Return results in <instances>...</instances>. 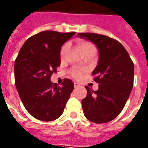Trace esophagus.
<instances>
[{
    "instance_id": "34e87169",
    "label": "esophagus",
    "mask_w": 148,
    "mask_h": 148,
    "mask_svg": "<svg viewBox=\"0 0 148 148\" xmlns=\"http://www.w3.org/2000/svg\"><path fill=\"white\" fill-rule=\"evenodd\" d=\"M74 86H75V88H78L81 86V85L78 83H77V82H74Z\"/></svg>"
}]
</instances>
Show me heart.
I'll use <instances>...</instances> for the list:
<instances>
[{
	"mask_svg": "<svg viewBox=\"0 0 148 148\" xmlns=\"http://www.w3.org/2000/svg\"><path fill=\"white\" fill-rule=\"evenodd\" d=\"M78 45L79 46V47L81 48V50L82 51V52L84 53V54L86 53V52L89 51H92V50H95V47H94L92 44L88 42L83 41V40H79L78 41ZM67 45H64L63 47H62V50H61V56H63L64 55L65 52L67 51ZM73 75L75 77V78H78V77L81 75V73L78 71H73Z\"/></svg>",
	"mask_w": 148,
	"mask_h": 148,
	"instance_id": "heart-1",
	"label": "heart"
}]
</instances>
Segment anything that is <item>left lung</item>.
Here are the masks:
<instances>
[{
    "label": "left lung",
    "instance_id": "obj_1",
    "mask_svg": "<svg viewBox=\"0 0 148 148\" xmlns=\"http://www.w3.org/2000/svg\"><path fill=\"white\" fill-rule=\"evenodd\" d=\"M77 37L94 43L99 53L92 71L98 89L85 86L87 95L81 101L84 114L95 123L112 121L122 112L133 89L134 63L123 45L112 38L93 33H78Z\"/></svg>",
    "mask_w": 148,
    "mask_h": 148
}]
</instances>
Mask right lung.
Wrapping results in <instances>:
<instances>
[{"mask_svg": "<svg viewBox=\"0 0 148 148\" xmlns=\"http://www.w3.org/2000/svg\"><path fill=\"white\" fill-rule=\"evenodd\" d=\"M75 32H40L25 42L14 62L17 90L25 109L34 118L53 121L62 114L74 89L72 80L62 86L51 77L60 66L61 47Z\"/></svg>", "mask_w": 148, "mask_h": 148, "instance_id": "right-lung-1", "label": "right lung"}]
</instances>
